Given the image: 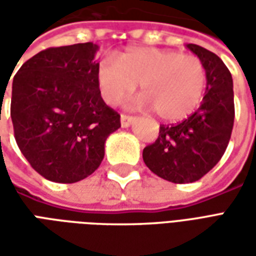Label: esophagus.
Instances as JSON below:
<instances>
[{
  "label": "esophagus",
  "mask_w": 256,
  "mask_h": 256,
  "mask_svg": "<svg viewBox=\"0 0 256 256\" xmlns=\"http://www.w3.org/2000/svg\"><path fill=\"white\" fill-rule=\"evenodd\" d=\"M134 120H136V116L126 115V114H122V115H120V123H122V128H128Z\"/></svg>",
  "instance_id": "esophagus-1"
}]
</instances>
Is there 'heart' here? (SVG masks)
Here are the masks:
<instances>
[{
    "mask_svg": "<svg viewBox=\"0 0 256 256\" xmlns=\"http://www.w3.org/2000/svg\"><path fill=\"white\" fill-rule=\"evenodd\" d=\"M137 84L142 92L137 106L154 108L164 120H182L203 101L207 68L194 54L156 48H130L118 60L104 58L97 66V84L110 106L128 97Z\"/></svg>",
    "mask_w": 256,
    "mask_h": 256,
    "instance_id": "heart-1",
    "label": "heart"
}]
</instances>
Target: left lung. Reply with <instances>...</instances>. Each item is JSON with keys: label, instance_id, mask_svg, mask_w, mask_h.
Listing matches in <instances>:
<instances>
[{"label": "left lung", "instance_id": "8db88e82", "mask_svg": "<svg viewBox=\"0 0 256 256\" xmlns=\"http://www.w3.org/2000/svg\"><path fill=\"white\" fill-rule=\"evenodd\" d=\"M207 68L203 102L177 124H160L154 144L145 146L142 159L158 177L174 184L194 182L220 160L234 122L233 79L215 53L188 44Z\"/></svg>", "mask_w": 256, "mask_h": 256}]
</instances>
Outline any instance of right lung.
Instances as JSON below:
<instances>
[{
	"label": "right lung",
	"instance_id": "add662e5",
	"mask_svg": "<svg viewBox=\"0 0 256 256\" xmlns=\"http://www.w3.org/2000/svg\"><path fill=\"white\" fill-rule=\"evenodd\" d=\"M93 42L48 48L27 60L12 82L16 144L42 177L74 184L98 168L106 137L120 128L97 84Z\"/></svg>",
	"mask_w": 256,
	"mask_h": 256
}]
</instances>
